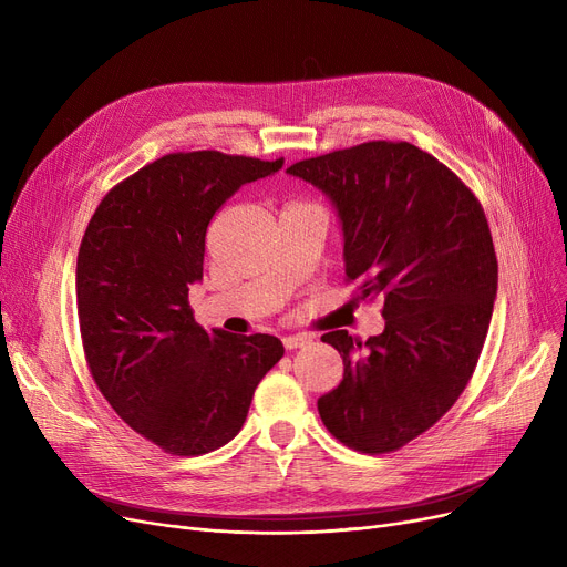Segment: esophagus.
<instances>
[{
    "instance_id": "34e87169",
    "label": "esophagus",
    "mask_w": 567,
    "mask_h": 567,
    "mask_svg": "<svg viewBox=\"0 0 567 567\" xmlns=\"http://www.w3.org/2000/svg\"><path fill=\"white\" fill-rule=\"evenodd\" d=\"M308 342H310L308 336H285V338H282L285 349H299V347H306Z\"/></svg>"
}]
</instances>
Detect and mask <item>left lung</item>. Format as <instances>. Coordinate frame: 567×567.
Returning a JSON list of instances; mask_svg holds the SVG:
<instances>
[{"label":"left lung","instance_id":"left-lung-1","mask_svg":"<svg viewBox=\"0 0 567 567\" xmlns=\"http://www.w3.org/2000/svg\"><path fill=\"white\" fill-rule=\"evenodd\" d=\"M321 188L344 231L347 282L381 301L385 329L365 342L321 340L342 355L338 389L317 400L340 443L395 453L443 419L478 365L498 261L483 204L462 178L409 142L372 140L287 167Z\"/></svg>","mask_w":567,"mask_h":567}]
</instances>
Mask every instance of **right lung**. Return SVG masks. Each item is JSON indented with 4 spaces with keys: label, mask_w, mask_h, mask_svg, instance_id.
I'll use <instances>...</instances> for the list:
<instances>
[{
    "label": "right lung",
    "mask_w": 567,
    "mask_h": 567,
    "mask_svg": "<svg viewBox=\"0 0 567 567\" xmlns=\"http://www.w3.org/2000/svg\"><path fill=\"white\" fill-rule=\"evenodd\" d=\"M282 163L208 148L167 154L118 182L84 229L75 301L89 372L118 419L169 455L231 441L285 353L274 336L204 331L188 301L208 223Z\"/></svg>",
    "instance_id": "right-lung-1"
}]
</instances>
